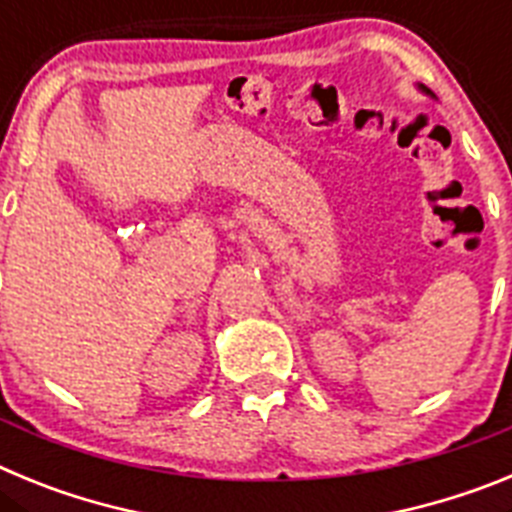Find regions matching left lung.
Instances as JSON below:
<instances>
[{"label":"left lung","instance_id":"left-lung-1","mask_svg":"<svg viewBox=\"0 0 512 512\" xmlns=\"http://www.w3.org/2000/svg\"><path fill=\"white\" fill-rule=\"evenodd\" d=\"M423 92H428V89H425V87H423ZM428 94H431V92H428Z\"/></svg>","mask_w":512,"mask_h":512}]
</instances>
